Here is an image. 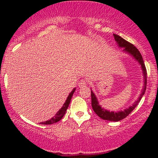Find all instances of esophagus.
<instances>
[{"label": "esophagus", "instance_id": "1", "mask_svg": "<svg viewBox=\"0 0 158 158\" xmlns=\"http://www.w3.org/2000/svg\"><path fill=\"white\" fill-rule=\"evenodd\" d=\"M78 85H79V88H84L87 85V81L85 79H81L78 83Z\"/></svg>", "mask_w": 158, "mask_h": 158}]
</instances>
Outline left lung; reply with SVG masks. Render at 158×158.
I'll return each instance as SVG.
<instances>
[{"label": "left lung", "mask_w": 158, "mask_h": 158, "mask_svg": "<svg viewBox=\"0 0 158 158\" xmlns=\"http://www.w3.org/2000/svg\"><path fill=\"white\" fill-rule=\"evenodd\" d=\"M114 39H115V41H117V44H119V46L121 47V48H125L124 50H123L124 51L131 54V56H133V57L135 58L136 60L139 61V64H141V67H142L143 77H144V87H143V89L142 90V94H141L140 97L136 101V102L133 105V106L129 107L128 108H127V109L125 110L124 111L110 112L108 111V110L103 109V108H101V106L99 105V103L97 102V97L94 95V92L91 90V95H90L91 96V106L94 112H95L100 118L105 119V120L115 121V122H117V121H119L121 120V119L126 118L127 116L129 115V114H131V112L135 109V107L137 106V105L138 104V102L140 101L141 98H142L143 95L144 94L146 89V84H147V71H146V66H145L142 56H141L140 52H139V51L137 50V48H136L135 45H133L131 43L127 41L126 40L123 39L120 36L115 35V34H114Z\"/></svg>", "instance_id": "left-lung-1"}]
</instances>
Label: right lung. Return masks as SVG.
I'll use <instances>...</instances> for the list:
<instances>
[{"instance_id":"right-lung-1","label":"right lung","mask_w":158,"mask_h":158,"mask_svg":"<svg viewBox=\"0 0 158 158\" xmlns=\"http://www.w3.org/2000/svg\"><path fill=\"white\" fill-rule=\"evenodd\" d=\"M74 91H75V88H74V89L72 90L71 92H70V94H69L68 98H67L66 101H65L64 104L63 105L62 107H61V109L59 110V111L57 112V113H56L55 117H52V119H49V120H48V121H45V122L41 123V124H42V125H51V124H53V123H55L59 122V120H61V118L64 117V115L65 112H66L67 109H68L69 104H70V100H71L72 96H73Z\"/></svg>"}]
</instances>
